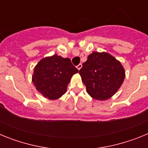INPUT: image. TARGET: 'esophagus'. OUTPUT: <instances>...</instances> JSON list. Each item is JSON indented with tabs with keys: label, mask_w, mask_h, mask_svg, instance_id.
Wrapping results in <instances>:
<instances>
[{
	"label": "esophagus",
	"mask_w": 148,
	"mask_h": 148,
	"mask_svg": "<svg viewBox=\"0 0 148 148\" xmlns=\"http://www.w3.org/2000/svg\"><path fill=\"white\" fill-rule=\"evenodd\" d=\"M82 67V64H78V66H77V69H78V70H80V69Z\"/></svg>",
	"instance_id": "obj_1"
}]
</instances>
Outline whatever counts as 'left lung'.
I'll return each instance as SVG.
<instances>
[{
  "label": "left lung",
  "mask_w": 148,
  "mask_h": 148,
  "mask_svg": "<svg viewBox=\"0 0 148 148\" xmlns=\"http://www.w3.org/2000/svg\"><path fill=\"white\" fill-rule=\"evenodd\" d=\"M87 92L92 98L104 101L112 97L125 78L121 63L107 53L93 52L79 70Z\"/></svg>",
  "instance_id": "left-lung-1"
}]
</instances>
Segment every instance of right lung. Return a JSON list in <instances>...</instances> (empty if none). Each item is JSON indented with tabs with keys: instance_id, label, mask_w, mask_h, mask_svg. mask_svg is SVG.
<instances>
[{
	"instance_id": "1",
	"label": "right lung",
	"mask_w": 148,
	"mask_h": 148,
	"mask_svg": "<svg viewBox=\"0 0 148 148\" xmlns=\"http://www.w3.org/2000/svg\"><path fill=\"white\" fill-rule=\"evenodd\" d=\"M78 72L70 58L55 54L38 63L34 68L32 81L44 97L56 100L66 92L71 77Z\"/></svg>"
}]
</instances>
